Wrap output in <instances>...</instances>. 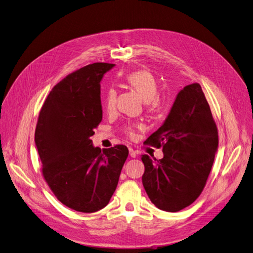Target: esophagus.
I'll list each match as a JSON object with an SVG mask.
<instances>
[{"mask_svg":"<svg viewBox=\"0 0 253 253\" xmlns=\"http://www.w3.org/2000/svg\"><path fill=\"white\" fill-rule=\"evenodd\" d=\"M128 152H129V155H131V157L135 158L136 157V151L133 150L132 148H128Z\"/></svg>","mask_w":253,"mask_h":253,"instance_id":"34e87169","label":"esophagus"}]
</instances>
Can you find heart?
I'll return each instance as SVG.
<instances>
[{
  "mask_svg": "<svg viewBox=\"0 0 253 253\" xmlns=\"http://www.w3.org/2000/svg\"><path fill=\"white\" fill-rule=\"evenodd\" d=\"M126 82L134 87L138 93L142 96L147 103L150 106H156L157 105V82L150 72L143 71V70H137L134 72L128 73L126 77ZM116 99H117V90L115 87L111 86L105 91L103 104L106 112H113L116 106ZM140 127L139 125H133L129 124L124 126V132L128 137H134L135 135V128Z\"/></svg>",
  "mask_w": 253,
  "mask_h": 253,
  "instance_id": "obj_1",
  "label": "heart"
}]
</instances>
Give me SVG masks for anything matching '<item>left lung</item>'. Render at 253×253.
<instances>
[{"instance_id": "obj_1", "label": "left lung", "mask_w": 253, "mask_h": 253, "mask_svg": "<svg viewBox=\"0 0 253 253\" xmlns=\"http://www.w3.org/2000/svg\"><path fill=\"white\" fill-rule=\"evenodd\" d=\"M164 158L142 155V185L158 209L177 212L201 195L218 145L215 121L202 86L189 84L176 96L164 125L144 141Z\"/></svg>"}]
</instances>
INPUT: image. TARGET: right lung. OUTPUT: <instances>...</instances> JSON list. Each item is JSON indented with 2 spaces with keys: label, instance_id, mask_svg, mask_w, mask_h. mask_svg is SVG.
<instances>
[{
  "label": "right lung",
  "instance_id": "add662e5",
  "mask_svg": "<svg viewBox=\"0 0 253 253\" xmlns=\"http://www.w3.org/2000/svg\"><path fill=\"white\" fill-rule=\"evenodd\" d=\"M114 65L97 62L67 75L48 94L36 126L45 181L61 203L83 213L109 204L128 155L124 144L101 152L90 139L102 120L100 81Z\"/></svg>",
  "mask_w": 253,
  "mask_h": 253
}]
</instances>
